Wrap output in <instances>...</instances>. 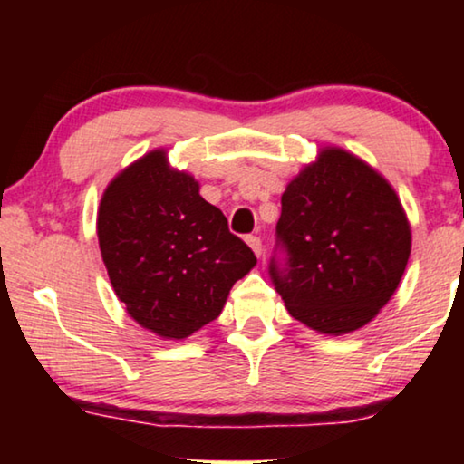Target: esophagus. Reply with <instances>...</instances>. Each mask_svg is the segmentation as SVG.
<instances>
[{"mask_svg":"<svg viewBox=\"0 0 464 464\" xmlns=\"http://www.w3.org/2000/svg\"><path fill=\"white\" fill-rule=\"evenodd\" d=\"M246 245H249V246H251V249H253V253H256V256H257V257H259V256H262V251H264L262 238H259V237H253V234H251V237H246Z\"/></svg>","mask_w":464,"mask_h":464,"instance_id":"1","label":"esophagus"}]
</instances>
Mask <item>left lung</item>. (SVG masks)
<instances>
[{
  "label": "left lung",
  "mask_w": 464,
  "mask_h": 464,
  "mask_svg": "<svg viewBox=\"0 0 464 464\" xmlns=\"http://www.w3.org/2000/svg\"><path fill=\"white\" fill-rule=\"evenodd\" d=\"M270 278L289 314L321 334L363 327L391 300L411 251L395 189L361 158L321 150L281 196Z\"/></svg>",
  "instance_id": "1"
}]
</instances>
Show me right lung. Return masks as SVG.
<instances>
[{
    "mask_svg": "<svg viewBox=\"0 0 464 464\" xmlns=\"http://www.w3.org/2000/svg\"><path fill=\"white\" fill-rule=\"evenodd\" d=\"M192 175L154 150L116 175L101 198L97 237L118 300L139 325L183 340L218 319L232 285L257 264L200 196Z\"/></svg>",
    "mask_w": 464,
    "mask_h": 464,
    "instance_id": "1",
    "label": "right lung"
}]
</instances>
